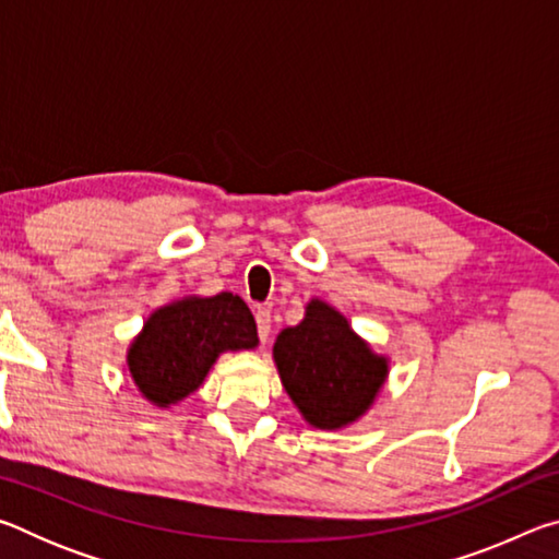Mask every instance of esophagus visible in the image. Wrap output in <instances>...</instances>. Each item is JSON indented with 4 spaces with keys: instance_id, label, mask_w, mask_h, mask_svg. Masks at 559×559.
<instances>
[{
    "instance_id": "obj_1",
    "label": "esophagus",
    "mask_w": 559,
    "mask_h": 559,
    "mask_svg": "<svg viewBox=\"0 0 559 559\" xmlns=\"http://www.w3.org/2000/svg\"><path fill=\"white\" fill-rule=\"evenodd\" d=\"M257 328H259L261 343H266L269 335H271V313H269L266 308H259L257 310Z\"/></svg>"
}]
</instances>
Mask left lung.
<instances>
[{"instance_id":"8db88e82","label":"left lung","mask_w":559,"mask_h":559,"mask_svg":"<svg viewBox=\"0 0 559 559\" xmlns=\"http://www.w3.org/2000/svg\"><path fill=\"white\" fill-rule=\"evenodd\" d=\"M273 362L302 419L323 431L365 416L390 374V359L377 355L347 318L320 298L308 302L298 325L281 330Z\"/></svg>"}]
</instances>
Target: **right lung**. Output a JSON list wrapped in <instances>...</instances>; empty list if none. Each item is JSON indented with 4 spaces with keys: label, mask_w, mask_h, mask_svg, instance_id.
I'll return each mask as SVG.
<instances>
[{
    "label": "right lung",
    "mask_w": 559,
    "mask_h": 559,
    "mask_svg": "<svg viewBox=\"0 0 559 559\" xmlns=\"http://www.w3.org/2000/svg\"><path fill=\"white\" fill-rule=\"evenodd\" d=\"M259 345L257 320L234 293L187 296L157 308L128 349L132 382L159 409L197 392L222 353Z\"/></svg>",
    "instance_id": "add662e5"
}]
</instances>
